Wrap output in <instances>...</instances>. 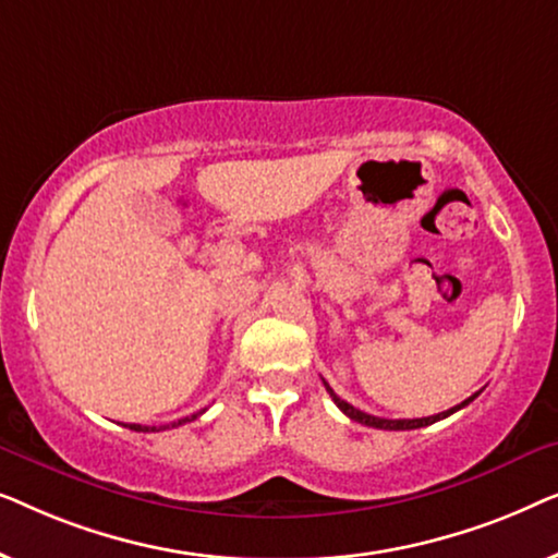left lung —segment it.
<instances>
[{
    "label": "left lung",
    "instance_id": "obj_1",
    "mask_svg": "<svg viewBox=\"0 0 558 558\" xmlns=\"http://www.w3.org/2000/svg\"><path fill=\"white\" fill-rule=\"evenodd\" d=\"M323 384H325V388H327V393L332 396V401L338 403V409L342 411V414L350 416V418H353V422H357V424L373 426V429H388V432H407V429H418V426H429V424H434V422H439V418H447L449 414H454V411L464 409V407H468L470 401H475L477 396H480V391H477V393H472L470 399H464L462 403H457L454 409L441 411V414H434V416H424V418H380V416L365 414V411L355 409V407H350L348 401H342L340 396L332 391V388H330V384H327V380H323Z\"/></svg>",
    "mask_w": 558,
    "mask_h": 558
}]
</instances>
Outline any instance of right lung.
<instances>
[{"label": "right lung", "instance_id": "1", "mask_svg": "<svg viewBox=\"0 0 558 558\" xmlns=\"http://www.w3.org/2000/svg\"><path fill=\"white\" fill-rule=\"evenodd\" d=\"M205 411V409H203ZM203 411H197V414H190V416H185V418H178V422H172V424H165V426H144V424H126V429H132V432H159V429H174V426H180V424H187V422H193V418H197L203 414Z\"/></svg>", "mask_w": 558, "mask_h": 558}]
</instances>
